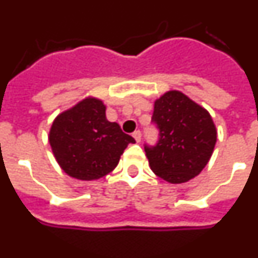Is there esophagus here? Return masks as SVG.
<instances>
[{"label": "esophagus", "mask_w": 258, "mask_h": 258, "mask_svg": "<svg viewBox=\"0 0 258 258\" xmlns=\"http://www.w3.org/2000/svg\"><path fill=\"white\" fill-rule=\"evenodd\" d=\"M141 136H142V134H141L140 131L134 132L133 137H134V140H136V142H141Z\"/></svg>", "instance_id": "1"}]
</instances>
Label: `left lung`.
Masks as SVG:
<instances>
[{"instance_id":"left-lung-1","label":"left lung","mask_w":258,"mask_h":258,"mask_svg":"<svg viewBox=\"0 0 258 258\" xmlns=\"http://www.w3.org/2000/svg\"><path fill=\"white\" fill-rule=\"evenodd\" d=\"M152 121L160 129L154 147L145 146L152 172L169 183H183L208 164L217 142V129L204 107L178 90L155 101Z\"/></svg>"}]
</instances>
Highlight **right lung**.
I'll return each mask as SVG.
<instances>
[{"label":"right lung","instance_id":"add662e5","mask_svg":"<svg viewBox=\"0 0 258 258\" xmlns=\"http://www.w3.org/2000/svg\"><path fill=\"white\" fill-rule=\"evenodd\" d=\"M49 143L63 172L80 181H95L112 172L136 141L107 120L101 99L86 97L54 118Z\"/></svg>","mask_w":258,"mask_h":258}]
</instances>
